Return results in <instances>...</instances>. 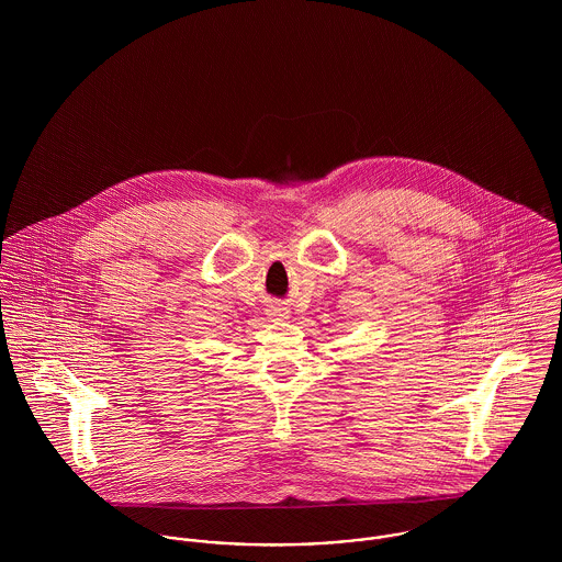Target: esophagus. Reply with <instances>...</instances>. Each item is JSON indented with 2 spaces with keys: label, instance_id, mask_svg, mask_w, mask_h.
Here are the masks:
<instances>
[{
  "label": "esophagus",
  "instance_id": "obj_1",
  "mask_svg": "<svg viewBox=\"0 0 562 562\" xmlns=\"http://www.w3.org/2000/svg\"><path fill=\"white\" fill-rule=\"evenodd\" d=\"M268 312H270V316H272V318H277V321H281V318H285V316H288V310H285V307H281V305L270 307Z\"/></svg>",
  "mask_w": 562,
  "mask_h": 562
}]
</instances>
